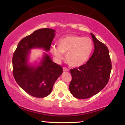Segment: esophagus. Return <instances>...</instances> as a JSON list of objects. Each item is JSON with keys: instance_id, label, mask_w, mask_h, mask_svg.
Segmentation results:
<instances>
[{"instance_id": "esophagus-1", "label": "esophagus", "mask_w": 125, "mask_h": 125, "mask_svg": "<svg viewBox=\"0 0 125 125\" xmlns=\"http://www.w3.org/2000/svg\"><path fill=\"white\" fill-rule=\"evenodd\" d=\"M63 71L64 72H68L69 69L67 68H66V67H63Z\"/></svg>"}]
</instances>
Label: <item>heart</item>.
Instances as JSON below:
<instances>
[{
    "label": "heart",
    "instance_id": "1",
    "mask_svg": "<svg viewBox=\"0 0 125 125\" xmlns=\"http://www.w3.org/2000/svg\"><path fill=\"white\" fill-rule=\"evenodd\" d=\"M94 49L92 40L87 37L69 35L63 37L58 41V47L53 46L52 53L59 59L66 54V61L72 67H79L89 59Z\"/></svg>",
    "mask_w": 125,
    "mask_h": 125
}]
</instances>
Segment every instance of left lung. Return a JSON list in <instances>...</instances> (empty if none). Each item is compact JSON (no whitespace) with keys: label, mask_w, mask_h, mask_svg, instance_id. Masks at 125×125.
Here are the masks:
<instances>
[{"label":"left lung","mask_w":125,"mask_h":125,"mask_svg":"<svg viewBox=\"0 0 125 125\" xmlns=\"http://www.w3.org/2000/svg\"><path fill=\"white\" fill-rule=\"evenodd\" d=\"M94 52L86 63L71 69L70 92L77 99H87L106 86L109 80L112 63L108 48L91 33Z\"/></svg>","instance_id":"8db88e82"}]
</instances>
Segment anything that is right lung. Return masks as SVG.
<instances>
[{
  "mask_svg": "<svg viewBox=\"0 0 125 125\" xmlns=\"http://www.w3.org/2000/svg\"><path fill=\"white\" fill-rule=\"evenodd\" d=\"M54 32L55 31L49 28L36 30L19 42L13 53L14 78L21 88L33 97L41 98L48 96L54 82L63 72L62 67L53 62L46 53L37 66L28 63L31 49L43 48L47 52L49 51Z\"/></svg>",
  "mask_w": 125,
  "mask_h": 125,
  "instance_id": "obj_1",
  "label": "right lung"
}]
</instances>
